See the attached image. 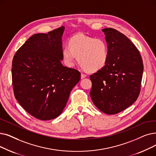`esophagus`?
Here are the masks:
<instances>
[{
    "label": "esophagus",
    "mask_w": 156,
    "mask_h": 156,
    "mask_svg": "<svg viewBox=\"0 0 156 156\" xmlns=\"http://www.w3.org/2000/svg\"><path fill=\"white\" fill-rule=\"evenodd\" d=\"M85 77H87V74H83V73H82V74H81V78L83 79V78H85Z\"/></svg>",
    "instance_id": "obj_1"
}]
</instances>
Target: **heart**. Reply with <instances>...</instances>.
I'll list each match as a JSON object with an SVG mask.
<instances>
[{
    "label": "heart",
    "instance_id": "1",
    "mask_svg": "<svg viewBox=\"0 0 156 156\" xmlns=\"http://www.w3.org/2000/svg\"><path fill=\"white\" fill-rule=\"evenodd\" d=\"M69 46H64L62 57L65 64L73 67L76 58L85 69L98 71L106 66L109 57V46L103 39H96L83 34L72 37Z\"/></svg>",
    "mask_w": 156,
    "mask_h": 156
}]
</instances>
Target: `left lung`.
I'll list each match as a JSON object with an SVG mask.
<instances>
[{"label":"left lung","instance_id":"left-lung-1","mask_svg":"<svg viewBox=\"0 0 156 156\" xmlns=\"http://www.w3.org/2000/svg\"><path fill=\"white\" fill-rule=\"evenodd\" d=\"M109 46L106 66L90 76L91 99L99 110L113 115L133 104L140 92L144 65L136 47L112 28L102 30Z\"/></svg>","mask_w":156,"mask_h":156}]
</instances>
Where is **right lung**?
Here are the masks:
<instances>
[{
	"label": "right lung",
	"instance_id": "1",
	"mask_svg": "<svg viewBox=\"0 0 156 156\" xmlns=\"http://www.w3.org/2000/svg\"><path fill=\"white\" fill-rule=\"evenodd\" d=\"M64 29L34 34L12 59L15 98L25 111L41 120L61 114L71 90L80 80L78 70L61 64Z\"/></svg>",
	"mask_w": 156,
	"mask_h": 156
}]
</instances>
